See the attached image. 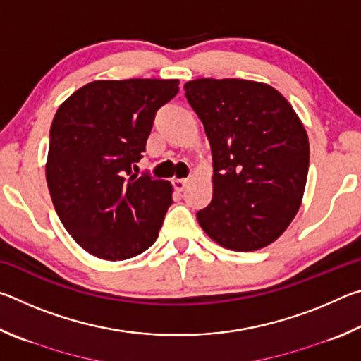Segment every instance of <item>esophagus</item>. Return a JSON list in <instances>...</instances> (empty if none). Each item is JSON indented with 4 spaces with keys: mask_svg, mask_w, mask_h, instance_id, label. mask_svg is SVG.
I'll return each instance as SVG.
<instances>
[{
    "mask_svg": "<svg viewBox=\"0 0 361 361\" xmlns=\"http://www.w3.org/2000/svg\"><path fill=\"white\" fill-rule=\"evenodd\" d=\"M188 185H189V180L188 178H175L173 180V186H175L176 191H180V192L185 191Z\"/></svg>",
    "mask_w": 361,
    "mask_h": 361,
    "instance_id": "1",
    "label": "esophagus"
}]
</instances>
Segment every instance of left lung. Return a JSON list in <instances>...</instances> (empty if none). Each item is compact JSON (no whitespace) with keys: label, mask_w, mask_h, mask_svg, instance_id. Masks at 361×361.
I'll use <instances>...</instances> for the list:
<instances>
[{"label":"left lung","mask_w":361,"mask_h":361,"mask_svg":"<svg viewBox=\"0 0 361 361\" xmlns=\"http://www.w3.org/2000/svg\"><path fill=\"white\" fill-rule=\"evenodd\" d=\"M212 146L213 197L197 212L205 234L234 252L276 242L301 207L309 138L285 97L247 79L185 84Z\"/></svg>","instance_id":"left-lung-1"}]
</instances>
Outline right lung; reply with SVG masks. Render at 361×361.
I'll return each mask as SVG.
<instances>
[{"instance_id": "1", "label": "right lung", "mask_w": 361, "mask_h": 361, "mask_svg": "<svg viewBox=\"0 0 361 361\" xmlns=\"http://www.w3.org/2000/svg\"><path fill=\"white\" fill-rule=\"evenodd\" d=\"M178 79H124L82 85L51 126L46 180L60 221L85 252L133 258L156 242L172 205L170 181L132 173L156 111L178 94Z\"/></svg>"}]
</instances>
